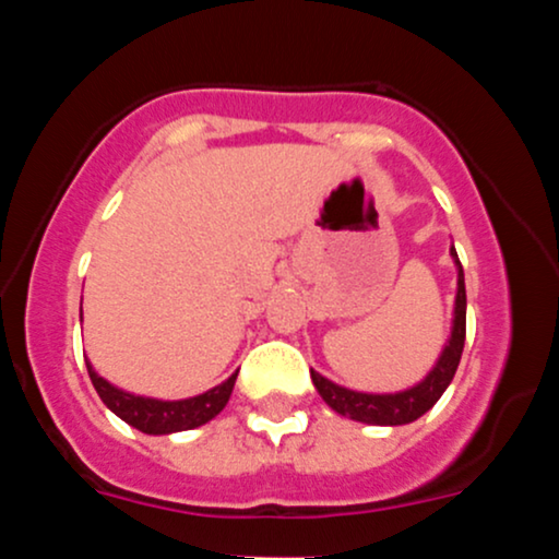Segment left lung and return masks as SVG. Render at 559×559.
Listing matches in <instances>:
<instances>
[{"mask_svg":"<svg viewBox=\"0 0 559 559\" xmlns=\"http://www.w3.org/2000/svg\"><path fill=\"white\" fill-rule=\"evenodd\" d=\"M452 258L457 262V299H454L452 338H449L444 352H441L436 368L426 376V381H420L418 386L407 391H400V394H360V391L336 386L329 378L310 370L318 394L323 396L331 409H336L338 415H346L352 420L373 423V426H404V423L418 420L423 413H428L439 402V396L444 394L454 373H457V365L465 346V275L454 247Z\"/></svg>","mask_w":559,"mask_h":559,"instance_id":"1","label":"left lung"}]
</instances>
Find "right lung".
<instances>
[{
	"label": "right lung",
	"mask_w": 559,
	"mask_h": 559,
	"mask_svg": "<svg viewBox=\"0 0 559 559\" xmlns=\"http://www.w3.org/2000/svg\"><path fill=\"white\" fill-rule=\"evenodd\" d=\"M88 378H92L96 394L102 396V402L112 409L118 418H123L128 426L139 428L141 433H176V431H189V428L204 426L207 420H213L230 400V391H234L236 376L234 373L226 383L221 386L204 391V394L191 396V400L181 402H159V400H146V396H133L126 391L115 389L112 383H107L105 378H99L92 370V365L86 362Z\"/></svg>",
	"instance_id": "1"
}]
</instances>
